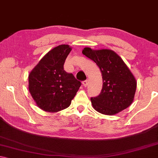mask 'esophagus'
<instances>
[{
	"label": "esophagus",
	"mask_w": 158,
	"mask_h": 158,
	"mask_svg": "<svg viewBox=\"0 0 158 158\" xmlns=\"http://www.w3.org/2000/svg\"><path fill=\"white\" fill-rule=\"evenodd\" d=\"M83 86L84 87H86L87 86V85H88V81H83Z\"/></svg>",
	"instance_id": "1"
}]
</instances>
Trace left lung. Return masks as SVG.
Returning <instances> with one entry per match:
<instances>
[{
  "label": "left lung",
  "mask_w": 158,
  "mask_h": 158,
  "mask_svg": "<svg viewBox=\"0 0 158 158\" xmlns=\"http://www.w3.org/2000/svg\"><path fill=\"white\" fill-rule=\"evenodd\" d=\"M82 53L97 64L102 74L101 93L91 98L94 110L112 116L129 107L133 102L137 81L122 58L108 49L85 48Z\"/></svg>",
  "instance_id": "8db88e82"
}]
</instances>
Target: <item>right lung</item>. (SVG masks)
I'll return each mask as SVG.
<instances>
[{
    "instance_id": "1",
    "label": "right lung",
    "mask_w": 158,
    "mask_h": 158,
    "mask_svg": "<svg viewBox=\"0 0 158 158\" xmlns=\"http://www.w3.org/2000/svg\"><path fill=\"white\" fill-rule=\"evenodd\" d=\"M71 50L68 44L52 48L29 73V92L36 106L44 111L56 113L68 108L81 86L73 74L64 69Z\"/></svg>"
}]
</instances>
